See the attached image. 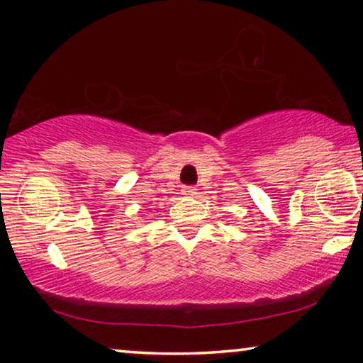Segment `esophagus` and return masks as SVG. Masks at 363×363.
<instances>
[{
	"instance_id": "1",
	"label": "esophagus",
	"mask_w": 363,
	"mask_h": 363,
	"mask_svg": "<svg viewBox=\"0 0 363 363\" xmlns=\"http://www.w3.org/2000/svg\"><path fill=\"white\" fill-rule=\"evenodd\" d=\"M182 191H184V196H196V194H197V189L196 187H191V186L184 187Z\"/></svg>"
}]
</instances>
